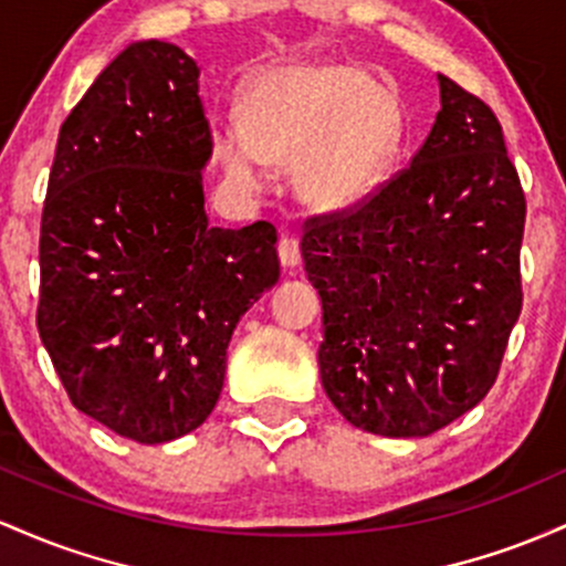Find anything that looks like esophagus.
Here are the masks:
<instances>
[{
	"mask_svg": "<svg viewBox=\"0 0 566 566\" xmlns=\"http://www.w3.org/2000/svg\"><path fill=\"white\" fill-rule=\"evenodd\" d=\"M277 256H281L283 266H296L302 262V245L294 234H283L281 243H277Z\"/></svg>",
	"mask_w": 566,
	"mask_h": 566,
	"instance_id": "1",
	"label": "esophagus"
}]
</instances>
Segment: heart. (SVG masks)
I'll return each instance as SVG.
<instances>
[{"label": "heart", "instance_id": "1", "mask_svg": "<svg viewBox=\"0 0 566 566\" xmlns=\"http://www.w3.org/2000/svg\"><path fill=\"white\" fill-rule=\"evenodd\" d=\"M403 112L371 74L347 63L266 72L243 101V119L213 125L227 179L259 189L270 165H296V192L315 208L366 198L390 168Z\"/></svg>", "mask_w": 566, "mask_h": 566}]
</instances>
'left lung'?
Here are the masks:
<instances>
[{"label":"left lung","instance_id":"8db88e82","mask_svg":"<svg viewBox=\"0 0 566 566\" xmlns=\"http://www.w3.org/2000/svg\"><path fill=\"white\" fill-rule=\"evenodd\" d=\"M441 112L406 168L307 216L328 398L355 428L420 438L492 390L522 313L526 198L503 128L443 74Z\"/></svg>","mask_w":566,"mask_h":566}]
</instances>
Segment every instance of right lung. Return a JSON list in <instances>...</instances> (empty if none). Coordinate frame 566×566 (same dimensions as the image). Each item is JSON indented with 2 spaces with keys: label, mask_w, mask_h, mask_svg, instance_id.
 I'll use <instances>...</instances> for the list:
<instances>
[{
  "label": "right lung",
  "mask_w": 566,
  "mask_h": 566,
  "mask_svg": "<svg viewBox=\"0 0 566 566\" xmlns=\"http://www.w3.org/2000/svg\"><path fill=\"white\" fill-rule=\"evenodd\" d=\"M200 69L136 42L63 119L40 227L36 328L82 415L138 443L206 422L240 315L277 283L270 221L208 224Z\"/></svg>",
  "instance_id": "add662e5"
}]
</instances>
